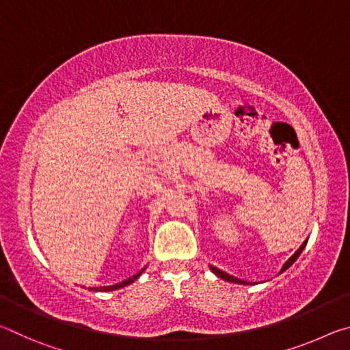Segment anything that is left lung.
<instances>
[{
	"label": "left lung",
	"mask_w": 350,
	"mask_h": 350,
	"mask_svg": "<svg viewBox=\"0 0 350 350\" xmlns=\"http://www.w3.org/2000/svg\"><path fill=\"white\" fill-rule=\"evenodd\" d=\"M307 245V239L303 242V244H301V247L298 248V250H296L292 256H290L287 260H286V264L282 265V269H281V271L280 273H282V271H286L290 265H292L296 259L299 258V254L303 253V250H304V247ZM210 267V270L213 271V273H215L217 278H221V280H224V281H228V282H234V284H242V286H250L252 282H247V281H244V280H239V278H236V276H233V275H228V273H225V271H222L221 269H217V267H215V265H208Z\"/></svg>",
	"instance_id": "1"
}]
</instances>
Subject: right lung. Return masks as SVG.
Wrapping results in <instances>:
<instances>
[{
    "label": "right lung",
    "instance_id": "obj_1",
    "mask_svg": "<svg viewBox=\"0 0 350 350\" xmlns=\"http://www.w3.org/2000/svg\"><path fill=\"white\" fill-rule=\"evenodd\" d=\"M145 269H146V267L142 269V270L139 271V273H135V275H133L131 278H128V280L118 282V284H112V286H103V287H90V290H91V292H112V290L123 288V287L129 286V284H133L135 280H137V278H139L142 273H144Z\"/></svg>",
    "mask_w": 350,
    "mask_h": 350
}]
</instances>
